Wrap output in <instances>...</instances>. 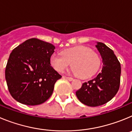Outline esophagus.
Returning a JSON list of instances; mask_svg holds the SVG:
<instances>
[{
	"label": "esophagus",
	"instance_id": "1",
	"mask_svg": "<svg viewBox=\"0 0 132 132\" xmlns=\"http://www.w3.org/2000/svg\"><path fill=\"white\" fill-rule=\"evenodd\" d=\"M65 78L66 79H67L68 80H69V81H72V80H73V79L71 77H65Z\"/></svg>",
	"mask_w": 132,
	"mask_h": 132
}]
</instances>
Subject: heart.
Instances as JSON below:
<instances>
[{
  "mask_svg": "<svg viewBox=\"0 0 132 132\" xmlns=\"http://www.w3.org/2000/svg\"><path fill=\"white\" fill-rule=\"evenodd\" d=\"M71 63L73 74L82 79H87L98 71L101 59L90 47L82 45L65 50L62 54L53 53L50 56V64L59 73L67 70Z\"/></svg>",
  "mask_w": 132,
  "mask_h": 132,
  "instance_id": "b5f03b06",
  "label": "heart"
}]
</instances>
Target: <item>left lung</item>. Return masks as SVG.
I'll return each mask as SVG.
<instances>
[{
    "label": "left lung",
    "mask_w": 132,
    "mask_h": 132,
    "mask_svg": "<svg viewBox=\"0 0 132 132\" xmlns=\"http://www.w3.org/2000/svg\"><path fill=\"white\" fill-rule=\"evenodd\" d=\"M102 58V71L94 79L84 82L76 91L78 99L88 106H98L110 101L116 94L120 84V63L114 52L104 44L96 45Z\"/></svg>",
    "instance_id": "obj_1"
}]
</instances>
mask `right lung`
Segmentation results:
<instances>
[{
  "label": "right lung",
  "instance_id": "obj_1",
  "mask_svg": "<svg viewBox=\"0 0 132 132\" xmlns=\"http://www.w3.org/2000/svg\"><path fill=\"white\" fill-rule=\"evenodd\" d=\"M55 46L31 38L12 50L5 69V79L11 96L26 105L44 103L52 96L54 85L61 78L51 66Z\"/></svg>",
  "mask_w": 132,
  "mask_h": 132
}]
</instances>
